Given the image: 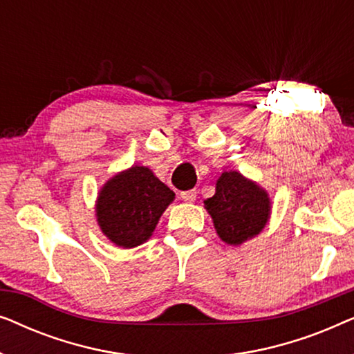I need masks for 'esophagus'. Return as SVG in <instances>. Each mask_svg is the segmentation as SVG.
<instances>
[{
    "instance_id": "34e87169",
    "label": "esophagus",
    "mask_w": 354,
    "mask_h": 354,
    "mask_svg": "<svg viewBox=\"0 0 354 354\" xmlns=\"http://www.w3.org/2000/svg\"><path fill=\"white\" fill-rule=\"evenodd\" d=\"M180 198L185 203H193L196 200V190H188V192H182Z\"/></svg>"
}]
</instances>
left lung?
Here are the masks:
<instances>
[{
  "label": "left lung",
  "instance_id": "left-lung-1",
  "mask_svg": "<svg viewBox=\"0 0 354 354\" xmlns=\"http://www.w3.org/2000/svg\"><path fill=\"white\" fill-rule=\"evenodd\" d=\"M216 234L227 245L240 246L264 230L272 203L268 190L239 171L222 172L216 193L205 200Z\"/></svg>",
  "mask_w": 354,
  "mask_h": 354
}]
</instances>
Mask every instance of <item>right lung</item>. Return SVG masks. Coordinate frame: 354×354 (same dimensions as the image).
I'll return each mask as SVG.
<instances>
[{
  "mask_svg": "<svg viewBox=\"0 0 354 354\" xmlns=\"http://www.w3.org/2000/svg\"><path fill=\"white\" fill-rule=\"evenodd\" d=\"M174 198L176 193L151 169L135 164L100 188L95 201L96 222L111 243L135 248L149 240Z\"/></svg>",
  "mask_w": 354,
  "mask_h": 354,
  "instance_id": "1",
  "label": "right lung"
}]
</instances>
